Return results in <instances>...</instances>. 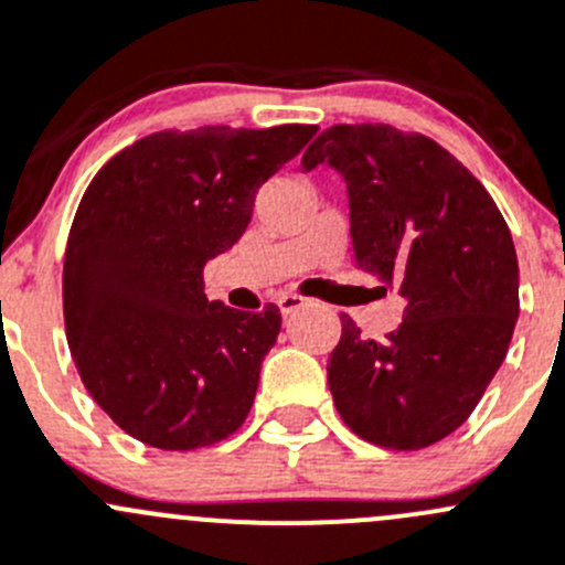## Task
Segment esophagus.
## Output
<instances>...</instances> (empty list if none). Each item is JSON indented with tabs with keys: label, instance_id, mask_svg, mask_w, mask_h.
I'll list each match as a JSON object with an SVG mask.
<instances>
[{
	"label": "esophagus",
	"instance_id": "obj_1",
	"mask_svg": "<svg viewBox=\"0 0 565 565\" xmlns=\"http://www.w3.org/2000/svg\"><path fill=\"white\" fill-rule=\"evenodd\" d=\"M303 306H309V298H303V295H295V292H284L281 298H278V309H281V315H292V311L303 309Z\"/></svg>",
	"mask_w": 565,
	"mask_h": 565
}]
</instances>
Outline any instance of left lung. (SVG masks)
<instances>
[{"instance_id":"left-lung-1","label":"left lung","mask_w":565,"mask_h":565,"mask_svg":"<svg viewBox=\"0 0 565 565\" xmlns=\"http://www.w3.org/2000/svg\"><path fill=\"white\" fill-rule=\"evenodd\" d=\"M348 182L359 270L397 287L383 342L342 315L328 359L333 405L355 436L422 450L461 428L500 370L519 317V262L483 184L436 140L388 124H337L306 149Z\"/></svg>"}]
</instances>
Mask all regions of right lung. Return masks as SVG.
<instances>
[{"label": "right lung", "mask_w": 565, "mask_h": 565, "mask_svg": "<svg viewBox=\"0 0 565 565\" xmlns=\"http://www.w3.org/2000/svg\"><path fill=\"white\" fill-rule=\"evenodd\" d=\"M315 131H154L87 184L65 245V333L90 397L137 441L199 450L248 416L281 315L206 300L204 265L243 237L262 184Z\"/></svg>", "instance_id": "1"}]
</instances>
